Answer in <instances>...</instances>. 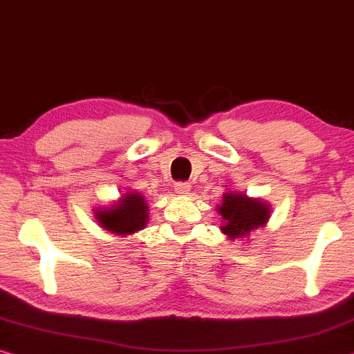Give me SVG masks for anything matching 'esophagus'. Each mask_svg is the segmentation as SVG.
<instances>
[{"label": "esophagus", "instance_id": "esophagus-1", "mask_svg": "<svg viewBox=\"0 0 354 354\" xmlns=\"http://www.w3.org/2000/svg\"><path fill=\"white\" fill-rule=\"evenodd\" d=\"M189 189H190V186H189L187 183H178L176 186H175L176 194H179V195H184V194H187V192H189Z\"/></svg>", "mask_w": 354, "mask_h": 354}]
</instances>
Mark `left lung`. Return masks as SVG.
<instances>
[{
    "label": "left lung",
    "mask_w": 354,
    "mask_h": 354,
    "mask_svg": "<svg viewBox=\"0 0 354 354\" xmlns=\"http://www.w3.org/2000/svg\"><path fill=\"white\" fill-rule=\"evenodd\" d=\"M217 209L223 222L221 230L232 241L249 236L250 232L265 225L271 212L261 200L234 192L223 194Z\"/></svg>",
    "instance_id": "left-lung-1"
}]
</instances>
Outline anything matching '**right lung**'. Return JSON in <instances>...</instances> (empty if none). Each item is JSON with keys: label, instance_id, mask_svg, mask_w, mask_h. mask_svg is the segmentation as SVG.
Instances as JSON below:
<instances>
[{"label": "right lung", "instance_id": "right-lung-1", "mask_svg": "<svg viewBox=\"0 0 354 354\" xmlns=\"http://www.w3.org/2000/svg\"><path fill=\"white\" fill-rule=\"evenodd\" d=\"M96 218L100 227L113 234H132L145 228L148 218V206L142 194L129 192L110 205L109 209L96 211Z\"/></svg>", "mask_w": 354, "mask_h": 354}]
</instances>
